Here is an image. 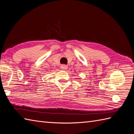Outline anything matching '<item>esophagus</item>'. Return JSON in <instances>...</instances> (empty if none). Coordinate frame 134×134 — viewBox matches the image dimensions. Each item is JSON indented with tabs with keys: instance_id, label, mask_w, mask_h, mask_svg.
<instances>
[{
	"instance_id": "1",
	"label": "esophagus",
	"mask_w": 134,
	"mask_h": 134,
	"mask_svg": "<svg viewBox=\"0 0 134 134\" xmlns=\"http://www.w3.org/2000/svg\"><path fill=\"white\" fill-rule=\"evenodd\" d=\"M60 69L62 70H66L67 69V65H62V66H61V67H60Z\"/></svg>"
}]
</instances>
